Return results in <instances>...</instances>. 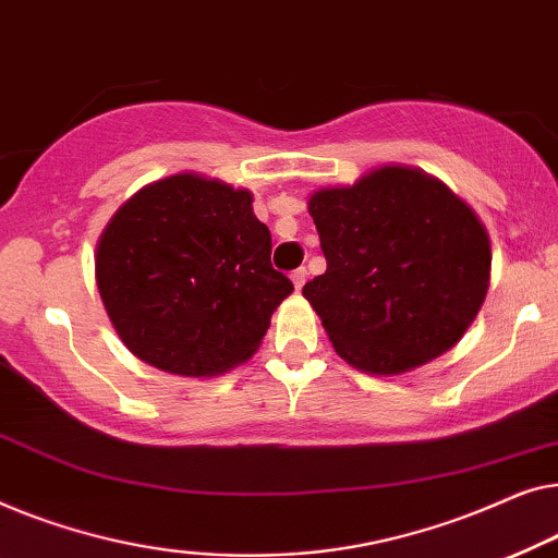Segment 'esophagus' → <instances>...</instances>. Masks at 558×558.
Wrapping results in <instances>:
<instances>
[{
	"label": "esophagus",
	"mask_w": 558,
	"mask_h": 558,
	"mask_svg": "<svg viewBox=\"0 0 558 558\" xmlns=\"http://www.w3.org/2000/svg\"><path fill=\"white\" fill-rule=\"evenodd\" d=\"M305 278H308V270H305V268H298V270H293V272H290V280H293V286H295V290H301V288H303V282H305Z\"/></svg>",
	"instance_id": "1"
}]
</instances>
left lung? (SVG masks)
I'll return each mask as SVG.
<instances>
[{
  "instance_id": "8db88e82",
  "label": "left lung",
  "mask_w": 558,
  "mask_h": 558,
  "mask_svg": "<svg viewBox=\"0 0 558 558\" xmlns=\"http://www.w3.org/2000/svg\"><path fill=\"white\" fill-rule=\"evenodd\" d=\"M326 272L303 286L336 354L402 374L445 354L481 311L490 242L465 202L410 167H381L308 202Z\"/></svg>"
}]
</instances>
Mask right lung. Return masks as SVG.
Returning <instances> with one entry per match:
<instances>
[{
    "label": "right lung",
    "mask_w": 558,
    "mask_h": 558,
    "mask_svg": "<svg viewBox=\"0 0 558 558\" xmlns=\"http://www.w3.org/2000/svg\"><path fill=\"white\" fill-rule=\"evenodd\" d=\"M270 230L253 194L177 174L116 211L96 280L131 354L163 372L217 376L260 347L293 282L270 265Z\"/></svg>",
    "instance_id": "1"
}]
</instances>
